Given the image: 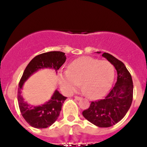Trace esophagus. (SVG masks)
<instances>
[{"label":"esophagus","instance_id":"obj_1","mask_svg":"<svg viewBox=\"0 0 147 147\" xmlns=\"http://www.w3.org/2000/svg\"><path fill=\"white\" fill-rule=\"evenodd\" d=\"M75 99H77V100H80V99H82V97H78V96H75Z\"/></svg>","mask_w":147,"mask_h":147}]
</instances>
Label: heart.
<instances>
[{
	"instance_id": "1",
	"label": "heart",
	"mask_w": 147,
	"mask_h": 147,
	"mask_svg": "<svg viewBox=\"0 0 147 147\" xmlns=\"http://www.w3.org/2000/svg\"><path fill=\"white\" fill-rule=\"evenodd\" d=\"M115 77V68L109 61L82 57L69 64L66 71L58 73V81L64 92L71 94L82 88L90 98L102 97L109 90Z\"/></svg>"
}]
</instances>
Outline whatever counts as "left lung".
I'll return each mask as SVG.
<instances>
[{
	"label": "left lung",
	"mask_w": 147,
	"mask_h": 147,
	"mask_svg": "<svg viewBox=\"0 0 147 147\" xmlns=\"http://www.w3.org/2000/svg\"><path fill=\"white\" fill-rule=\"evenodd\" d=\"M102 56L115 68L117 82L104 99L91 102L82 115L95 126L106 128L119 122L128 112L133 101V84L131 74L121 61L106 52Z\"/></svg>",
	"instance_id": "left-lung-1"
}]
</instances>
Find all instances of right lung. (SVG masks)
I'll return each instance as SVG.
<instances>
[{"label":"right lung","mask_w":147,"mask_h":147,"mask_svg":"<svg viewBox=\"0 0 147 147\" xmlns=\"http://www.w3.org/2000/svg\"><path fill=\"white\" fill-rule=\"evenodd\" d=\"M66 60L65 53L52 51L37 55L27 65L20 80L18 88V102L22 116L27 122L36 129H45L51 126L59 115L62 105L67 98L55 90L51 99L43 105L31 106L25 102L21 95L24 82L33 73L42 68H52L57 71Z\"/></svg>","instance_id":"add662e5"}]
</instances>
